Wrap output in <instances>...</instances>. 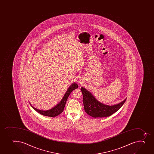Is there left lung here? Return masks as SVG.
<instances>
[{
  "label": "left lung",
  "instance_id": "8db88e82",
  "mask_svg": "<svg viewBox=\"0 0 154 154\" xmlns=\"http://www.w3.org/2000/svg\"><path fill=\"white\" fill-rule=\"evenodd\" d=\"M82 92L83 104L86 112L93 117L109 116L119 110L126 99L116 105L109 106L101 103L96 100L91 93L81 87Z\"/></svg>",
  "mask_w": 154,
  "mask_h": 154
}]
</instances>
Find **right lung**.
<instances>
[{
	"label": "right lung",
	"mask_w": 154,
	"mask_h": 154,
	"mask_svg": "<svg viewBox=\"0 0 154 154\" xmlns=\"http://www.w3.org/2000/svg\"><path fill=\"white\" fill-rule=\"evenodd\" d=\"M77 88H78V85L76 83H74L72 84L67 90L66 93L64 95V97L63 98V99L61 100V102L57 104L56 106L51 109L48 110H41L36 109L34 107L32 106V105H31V106L32 107L33 109L35 110V111H37L40 114H42L43 116H49V117H55L62 112L64 110L67 98L69 96V95L70 94V93H71L73 90Z\"/></svg>",
	"instance_id": "1"
}]
</instances>
